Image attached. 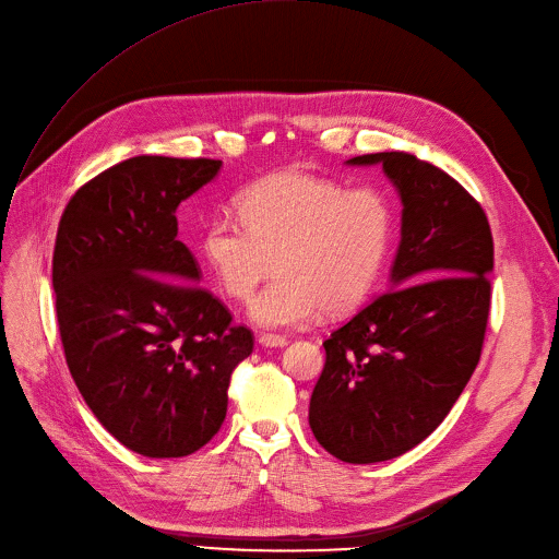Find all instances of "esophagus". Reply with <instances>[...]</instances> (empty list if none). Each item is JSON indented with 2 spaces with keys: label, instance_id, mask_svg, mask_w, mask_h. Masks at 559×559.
Masks as SVG:
<instances>
[{
  "label": "esophagus",
  "instance_id": "34e87169",
  "mask_svg": "<svg viewBox=\"0 0 559 559\" xmlns=\"http://www.w3.org/2000/svg\"><path fill=\"white\" fill-rule=\"evenodd\" d=\"M258 344L265 348H283V346H287V340L281 337V334H260Z\"/></svg>",
  "mask_w": 559,
  "mask_h": 559
}]
</instances>
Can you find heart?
<instances>
[{"label":"heart","mask_w":559,"mask_h":559,"mask_svg":"<svg viewBox=\"0 0 559 559\" xmlns=\"http://www.w3.org/2000/svg\"><path fill=\"white\" fill-rule=\"evenodd\" d=\"M240 219L215 215L202 255L222 292L245 301L272 272L276 278L249 306L260 328H304L366 301L378 285L395 234V206L376 186L285 170L253 181L236 198Z\"/></svg>","instance_id":"1"}]
</instances>
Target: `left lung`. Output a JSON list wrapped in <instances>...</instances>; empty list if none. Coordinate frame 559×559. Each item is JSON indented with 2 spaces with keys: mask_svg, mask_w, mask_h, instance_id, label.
Instances as JSON below:
<instances>
[{
  "mask_svg": "<svg viewBox=\"0 0 559 559\" xmlns=\"http://www.w3.org/2000/svg\"><path fill=\"white\" fill-rule=\"evenodd\" d=\"M380 164L402 200L389 292L323 342L310 427L344 463H380L423 442L452 412L480 357L495 245L480 204L444 170L408 153Z\"/></svg>",
  "mask_w": 559,
  "mask_h": 559,
  "instance_id": "8db88e82",
  "label": "left lung"
}]
</instances>
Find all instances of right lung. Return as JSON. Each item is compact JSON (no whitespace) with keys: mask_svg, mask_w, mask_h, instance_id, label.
Masks as SVG:
<instances>
[{"mask_svg":"<svg viewBox=\"0 0 559 559\" xmlns=\"http://www.w3.org/2000/svg\"><path fill=\"white\" fill-rule=\"evenodd\" d=\"M219 159L141 155L90 179L64 206L53 249L69 373L98 423L147 459L198 452L227 416L253 334L198 285L177 206Z\"/></svg>","mask_w":559,"mask_h":559,"instance_id":"1","label":"right lung"}]
</instances>
